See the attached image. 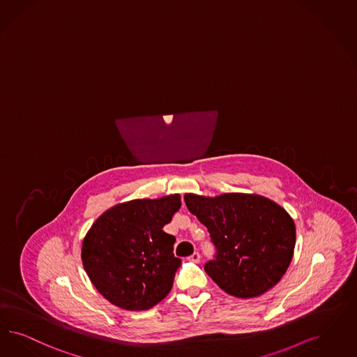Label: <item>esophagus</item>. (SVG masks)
<instances>
[{"label":"esophagus","instance_id":"34e87169","mask_svg":"<svg viewBox=\"0 0 357 357\" xmlns=\"http://www.w3.org/2000/svg\"><path fill=\"white\" fill-rule=\"evenodd\" d=\"M200 255H199V252H195V253H192L190 257H188V261H192V262H200Z\"/></svg>","mask_w":357,"mask_h":357}]
</instances>
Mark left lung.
Returning a JSON list of instances; mask_svg holds the SVG:
<instances>
[{
	"label": "left lung",
	"instance_id": "1",
	"mask_svg": "<svg viewBox=\"0 0 357 357\" xmlns=\"http://www.w3.org/2000/svg\"><path fill=\"white\" fill-rule=\"evenodd\" d=\"M185 202L208 229L216 253L204 271L225 293L253 298L281 281L295 246L294 222L282 207L266 197L237 192L185 194Z\"/></svg>",
	"mask_w": 357,
	"mask_h": 357
}]
</instances>
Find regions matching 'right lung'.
I'll use <instances>...</instances> for the list:
<instances>
[{
    "label": "right lung",
    "instance_id": "right-lung-1",
    "mask_svg": "<svg viewBox=\"0 0 357 357\" xmlns=\"http://www.w3.org/2000/svg\"><path fill=\"white\" fill-rule=\"evenodd\" d=\"M181 208V197L137 199L104 212L88 231L83 266L98 293L130 311L148 310L170 293L182 259L175 237L163 232Z\"/></svg>",
    "mask_w": 357,
    "mask_h": 357
}]
</instances>
